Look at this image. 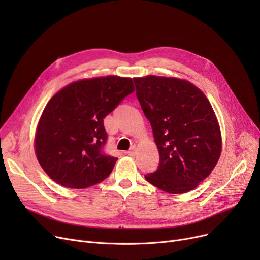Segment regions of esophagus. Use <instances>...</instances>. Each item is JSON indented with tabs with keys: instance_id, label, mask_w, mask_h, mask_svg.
I'll return each mask as SVG.
<instances>
[{
	"instance_id": "34e87169",
	"label": "esophagus",
	"mask_w": 260,
	"mask_h": 260,
	"mask_svg": "<svg viewBox=\"0 0 260 260\" xmlns=\"http://www.w3.org/2000/svg\"><path fill=\"white\" fill-rule=\"evenodd\" d=\"M125 154L128 155V156H136V154H137V147L133 146V147L129 149V151H127Z\"/></svg>"
}]
</instances>
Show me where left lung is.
Instances as JSON below:
<instances>
[{
  "mask_svg": "<svg viewBox=\"0 0 260 260\" xmlns=\"http://www.w3.org/2000/svg\"><path fill=\"white\" fill-rule=\"evenodd\" d=\"M134 82L160 156L158 170L145 179L170 194L196 188L221 155L220 126L210 101L184 79L149 75Z\"/></svg>",
  "mask_w": 260,
  "mask_h": 260,
  "instance_id": "1",
  "label": "left lung"
}]
</instances>
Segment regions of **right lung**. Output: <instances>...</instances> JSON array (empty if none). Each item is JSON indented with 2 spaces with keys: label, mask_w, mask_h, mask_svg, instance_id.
Listing matches in <instances>:
<instances>
[{
  "label": "right lung",
  "mask_w": 260,
  "mask_h": 260,
  "mask_svg": "<svg viewBox=\"0 0 260 260\" xmlns=\"http://www.w3.org/2000/svg\"><path fill=\"white\" fill-rule=\"evenodd\" d=\"M132 78L106 76L78 80L46 104L35 135V152L58 184L85 188L102 182L117 158L102 152L103 119L134 89Z\"/></svg>",
  "instance_id": "add662e5"
}]
</instances>
